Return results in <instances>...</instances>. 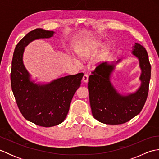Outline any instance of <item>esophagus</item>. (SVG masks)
<instances>
[{
	"label": "esophagus",
	"instance_id": "34e87169",
	"mask_svg": "<svg viewBox=\"0 0 159 159\" xmlns=\"http://www.w3.org/2000/svg\"><path fill=\"white\" fill-rule=\"evenodd\" d=\"M88 79H89L88 74H85V75H84L83 77V82H85V83H87V82H88Z\"/></svg>",
	"mask_w": 159,
	"mask_h": 159
}]
</instances>
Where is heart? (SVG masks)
<instances>
[{
    "mask_svg": "<svg viewBox=\"0 0 159 159\" xmlns=\"http://www.w3.org/2000/svg\"><path fill=\"white\" fill-rule=\"evenodd\" d=\"M103 46V42L100 40H93V41L82 42L76 46L75 52L80 59L83 61L92 58L96 55L98 50ZM110 49L108 47L104 48L101 51L96 59V61L99 62L104 60L109 55ZM76 61V60H75Z\"/></svg>",
    "mask_w": 159,
    "mask_h": 159,
    "instance_id": "heart-1",
    "label": "heart"
}]
</instances>
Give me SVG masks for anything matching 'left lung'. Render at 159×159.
<instances>
[{
  "label": "left lung",
  "instance_id": "obj_1",
  "mask_svg": "<svg viewBox=\"0 0 159 159\" xmlns=\"http://www.w3.org/2000/svg\"><path fill=\"white\" fill-rule=\"evenodd\" d=\"M132 54L139 59L141 74V86L135 92L122 95L117 92L110 80L114 64L101 63L89 77V102L93 117L106 124H121L130 121L142 110L148 97L151 76V66L146 50L139 43L133 46Z\"/></svg>",
  "mask_w": 159,
  "mask_h": 159
}]
</instances>
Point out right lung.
I'll use <instances>...</instances> for the list:
<instances>
[{
    "label": "right lung",
    "mask_w": 159,
    "mask_h": 159,
    "mask_svg": "<svg viewBox=\"0 0 159 159\" xmlns=\"http://www.w3.org/2000/svg\"><path fill=\"white\" fill-rule=\"evenodd\" d=\"M54 33L42 29L30 31L16 45L11 63V89L19 110L26 120L43 127L57 126L66 119L83 76V73H79L43 85L30 80L23 63L25 48L33 40L48 39Z\"/></svg>",
    "instance_id": "obj_1"
}]
</instances>
